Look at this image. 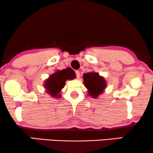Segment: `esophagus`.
<instances>
[{"mask_svg":"<svg viewBox=\"0 0 153 153\" xmlns=\"http://www.w3.org/2000/svg\"><path fill=\"white\" fill-rule=\"evenodd\" d=\"M76 78H79L80 77V72H79V71L76 70Z\"/></svg>","mask_w":153,"mask_h":153,"instance_id":"34e87169","label":"esophagus"}]
</instances>
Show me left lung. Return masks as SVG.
<instances>
[{
  "label": "left lung",
  "instance_id": "obj_1",
  "mask_svg": "<svg viewBox=\"0 0 153 153\" xmlns=\"http://www.w3.org/2000/svg\"><path fill=\"white\" fill-rule=\"evenodd\" d=\"M83 79V84L88 90V95L93 99L103 93L107 85L104 77L100 76L97 72L84 73Z\"/></svg>",
  "mask_w": 153,
  "mask_h": 153
}]
</instances>
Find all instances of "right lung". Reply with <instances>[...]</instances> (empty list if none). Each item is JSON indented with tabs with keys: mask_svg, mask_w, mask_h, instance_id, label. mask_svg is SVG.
I'll use <instances>...</instances> for the list:
<instances>
[{
	"mask_svg": "<svg viewBox=\"0 0 153 153\" xmlns=\"http://www.w3.org/2000/svg\"><path fill=\"white\" fill-rule=\"evenodd\" d=\"M75 78L76 74L74 71L68 68L62 70H56L44 81L43 85L47 93L51 97L58 99L61 97L60 93L65 85V81L72 80Z\"/></svg>",
	"mask_w": 153,
	"mask_h": 153,
	"instance_id": "right-lung-1",
	"label": "right lung"
}]
</instances>
